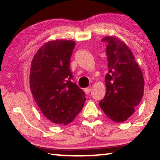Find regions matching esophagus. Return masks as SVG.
<instances>
[{
  "label": "esophagus",
  "mask_w": 160,
  "mask_h": 160,
  "mask_svg": "<svg viewBox=\"0 0 160 160\" xmlns=\"http://www.w3.org/2000/svg\"><path fill=\"white\" fill-rule=\"evenodd\" d=\"M91 90H92V88H88L85 89V92L86 94L90 93V92H91Z\"/></svg>",
  "instance_id": "34e87169"
}]
</instances>
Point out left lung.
I'll return each mask as SVG.
<instances>
[{"label": "left lung", "instance_id": "left-lung-1", "mask_svg": "<svg viewBox=\"0 0 160 160\" xmlns=\"http://www.w3.org/2000/svg\"><path fill=\"white\" fill-rule=\"evenodd\" d=\"M109 73L105 77L107 91L99 106L111 120L126 121L135 111L144 92L145 82L141 69L131 48L115 36H107Z\"/></svg>", "mask_w": 160, "mask_h": 160}]
</instances>
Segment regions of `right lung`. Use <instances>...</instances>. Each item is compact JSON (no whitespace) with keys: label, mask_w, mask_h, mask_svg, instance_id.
Listing matches in <instances>:
<instances>
[{"label":"right lung","mask_w":160,"mask_h":160,"mask_svg":"<svg viewBox=\"0 0 160 160\" xmlns=\"http://www.w3.org/2000/svg\"><path fill=\"white\" fill-rule=\"evenodd\" d=\"M75 45L72 40L48 42L31 63V92L43 114L58 125L72 122L86 100L85 92L71 81L70 61Z\"/></svg>","instance_id":"add662e5"}]
</instances>
